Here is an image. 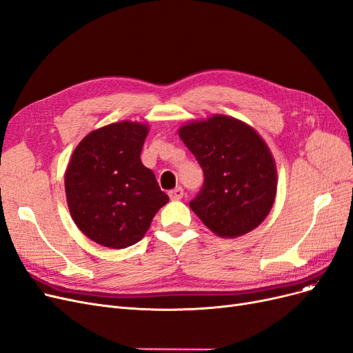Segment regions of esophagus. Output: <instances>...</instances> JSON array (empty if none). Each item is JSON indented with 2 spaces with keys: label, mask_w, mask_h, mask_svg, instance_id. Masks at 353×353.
Here are the masks:
<instances>
[{
  "label": "esophagus",
  "mask_w": 353,
  "mask_h": 353,
  "mask_svg": "<svg viewBox=\"0 0 353 353\" xmlns=\"http://www.w3.org/2000/svg\"><path fill=\"white\" fill-rule=\"evenodd\" d=\"M168 196H170V199H172V201H179V199L183 198V189L176 188L173 190H170L168 192Z\"/></svg>",
  "instance_id": "34e87169"
}]
</instances>
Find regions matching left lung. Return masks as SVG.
Returning a JSON list of instances; mask_svg holds the SVG:
<instances>
[{"label":"left lung","instance_id":"left-lung-1","mask_svg":"<svg viewBox=\"0 0 353 353\" xmlns=\"http://www.w3.org/2000/svg\"><path fill=\"white\" fill-rule=\"evenodd\" d=\"M203 172V186L189 207L220 237L243 236L265 220L277 193L270 148L249 124L224 114L179 129Z\"/></svg>","mask_w":353,"mask_h":353}]
</instances>
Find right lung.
Here are the masks:
<instances>
[{"label":"right lung","mask_w":353,"mask_h":353,"mask_svg":"<svg viewBox=\"0 0 353 353\" xmlns=\"http://www.w3.org/2000/svg\"><path fill=\"white\" fill-rule=\"evenodd\" d=\"M150 128L117 121L79 142L64 174L67 205L85 236L110 249L138 243L168 202L141 151Z\"/></svg>","instance_id":"add662e5"}]
</instances>
